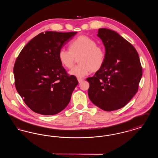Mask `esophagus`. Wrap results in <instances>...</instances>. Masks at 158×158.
Listing matches in <instances>:
<instances>
[{
  "label": "esophagus",
  "mask_w": 158,
  "mask_h": 158,
  "mask_svg": "<svg viewBox=\"0 0 158 158\" xmlns=\"http://www.w3.org/2000/svg\"><path fill=\"white\" fill-rule=\"evenodd\" d=\"M77 81H78L79 83H81L83 81V79H81V78H78V79H77Z\"/></svg>",
  "instance_id": "34e87169"
}]
</instances>
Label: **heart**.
<instances>
[{"mask_svg": "<svg viewBox=\"0 0 158 158\" xmlns=\"http://www.w3.org/2000/svg\"><path fill=\"white\" fill-rule=\"evenodd\" d=\"M61 64L64 68H72L78 57L79 64L69 71L70 75L81 78L89 75L91 72H97L102 66L105 61L104 49L97 42L87 36L81 35L72 40L69 50L60 49L58 54Z\"/></svg>", "mask_w": 158, "mask_h": 158, "instance_id": "heart-1", "label": "heart"}]
</instances>
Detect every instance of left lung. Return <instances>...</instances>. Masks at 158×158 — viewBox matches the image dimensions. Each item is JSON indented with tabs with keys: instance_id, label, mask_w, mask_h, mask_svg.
Here are the masks:
<instances>
[{
	"instance_id": "left-lung-1",
	"label": "left lung",
	"mask_w": 158,
	"mask_h": 158,
	"mask_svg": "<svg viewBox=\"0 0 158 158\" xmlns=\"http://www.w3.org/2000/svg\"><path fill=\"white\" fill-rule=\"evenodd\" d=\"M98 33L105 47V61L93 77L86 79L88 96L99 108L111 111L124 106L134 97L142 68L135 47L119 34L106 28H99Z\"/></svg>"
}]
</instances>
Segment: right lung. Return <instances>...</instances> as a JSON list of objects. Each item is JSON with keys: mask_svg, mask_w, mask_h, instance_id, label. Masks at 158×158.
Segmentation results:
<instances>
[{"mask_svg": "<svg viewBox=\"0 0 158 158\" xmlns=\"http://www.w3.org/2000/svg\"><path fill=\"white\" fill-rule=\"evenodd\" d=\"M76 33L41 32L27 44L16 59L15 87L34 112L53 115L69 103L78 81L75 76L68 75L58 54Z\"/></svg>", "mask_w": 158, "mask_h": 158, "instance_id": "1", "label": "right lung"}]
</instances>
